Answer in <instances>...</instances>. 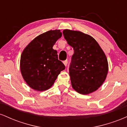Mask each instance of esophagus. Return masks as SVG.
<instances>
[{
	"label": "esophagus",
	"instance_id": "34e87169",
	"mask_svg": "<svg viewBox=\"0 0 127 127\" xmlns=\"http://www.w3.org/2000/svg\"><path fill=\"white\" fill-rule=\"evenodd\" d=\"M63 63H64V65H65V66H67V60L64 61Z\"/></svg>",
	"mask_w": 127,
	"mask_h": 127
}]
</instances>
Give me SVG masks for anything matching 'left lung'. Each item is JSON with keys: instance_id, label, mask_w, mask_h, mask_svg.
I'll use <instances>...</instances> for the list:
<instances>
[{"instance_id": "8db88e82", "label": "left lung", "mask_w": 127, "mask_h": 127, "mask_svg": "<svg viewBox=\"0 0 127 127\" xmlns=\"http://www.w3.org/2000/svg\"><path fill=\"white\" fill-rule=\"evenodd\" d=\"M63 34L74 50L68 68L73 88L82 94L96 91L105 81L108 72L104 52L88 34L67 29Z\"/></svg>"}]
</instances>
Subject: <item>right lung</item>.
I'll list each match as a JSON object with an SVG mask.
<instances>
[{
	"mask_svg": "<svg viewBox=\"0 0 127 127\" xmlns=\"http://www.w3.org/2000/svg\"><path fill=\"white\" fill-rule=\"evenodd\" d=\"M62 36L59 30H50L37 36L24 49L20 69L24 81L32 88L45 91L52 87L65 65L58 59L52 47Z\"/></svg>",
	"mask_w": 127,
	"mask_h": 127,
	"instance_id": "obj_1",
	"label": "right lung"
}]
</instances>
